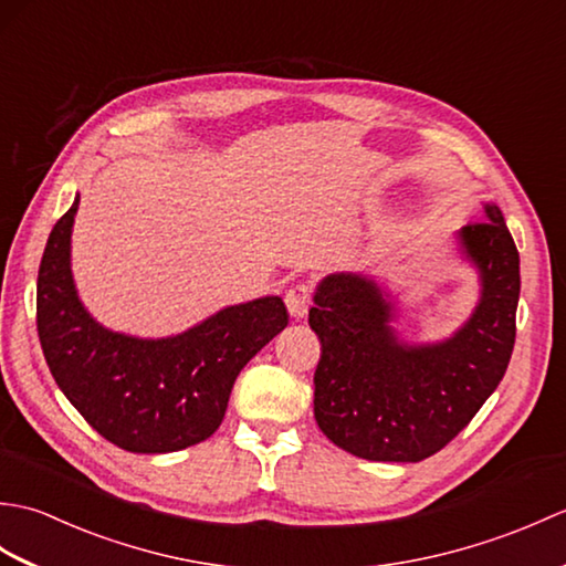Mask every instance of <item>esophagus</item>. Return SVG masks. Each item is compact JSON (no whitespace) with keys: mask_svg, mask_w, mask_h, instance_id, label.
Masks as SVG:
<instances>
[{"mask_svg":"<svg viewBox=\"0 0 566 566\" xmlns=\"http://www.w3.org/2000/svg\"><path fill=\"white\" fill-rule=\"evenodd\" d=\"M284 302H286V308H290V314L294 318L306 316L308 304H311V284L308 282L292 284L290 290H286V294H284Z\"/></svg>","mask_w":566,"mask_h":566,"instance_id":"34e87169","label":"esophagus"}]
</instances>
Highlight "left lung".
Returning <instances> with one entry per match:
<instances>
[{
  "label": "left lung",
  "instance_id": "obj_1",
  "mask_svg": "<svg viewBox=\"0 0 566 566\" xmlns=\"http://www.w3.org/2000/svg\"><path fill=\"white\" fill-rule=\"evenodd\" d=\"M482 274V302L450 340L401 345L391 304L359 274L318 284L308 326L321 340L314 416L331 442L371 462H420L442 450L506 375L515 343L521 258L494 203L460 231Z\"/></svg>",
  "mask_w": 566,
  "mask_h": 566
}]
</instances>
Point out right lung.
Listing matches in <instances>:
<instances>
[{
	"instance_id": "1",
	"label": "right lung",
	"mask_w": 566,
	"mask_h": 566,
	"mask_svg": "<svg viewBox=\"0 0 566 566\" xmlns=\"http://www.w3.org/2000/svg\"><path fill=\"white\" fill-rule=\"evenodd\" d=\"M75 203L41 258L35 326L55 384L80 416L128 452H177L221 426L233 381L290 314L280 296L228 306L182 335L140 340L102 328L80 304L70 272Z\"/></svg>"
}]
</instances>
